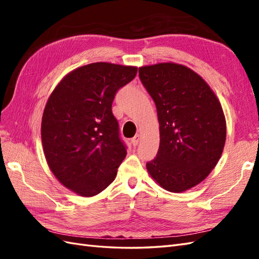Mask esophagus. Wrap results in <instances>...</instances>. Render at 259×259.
I'll list each match as a JSON object with an SVG mask.
<instances>
[{"label":"esophagus","mask_w":259,"mask_h":259,"mask_svg":"<svg viewBox=\"0 0 259 259\" xmlns=\"http://www.w3.org/2000/svg\"><path fill=\"white\" fill-rule=\"evenodd\" d=\"M139 142H140V135L139 134H137L134 138L132 139V144H133V146H134V147H136L139 144Z\"/></svg>","instance_id":"esophagus-1"}]
</instances>
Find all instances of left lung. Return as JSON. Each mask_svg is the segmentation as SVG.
<instances>
[{"mask_svg": "<svg viewBox=\"0 0 259 259\" xmlns=\"http://www.w3.org/2000/svg\"><path fill=\"white\" fill-rule=\"evenodd\" d=\"M139 79L152 97L160 147L147 170L163 189L184 192L203 182L221 159L226 119L209 85L175 62L140 67Z\"/></svg>", "mask_w": 259, "mask_h": 259, "instance_id": "8db88e82", "label": "left lung"}]
</instances>
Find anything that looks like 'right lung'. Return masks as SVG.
<instances>
[{"instance_id": "obj_1", "label": "right lung", "mask_w": 259, "mask_h": 259, "mask_svg": "<svg viewBox=\"0 0 259 259\" xmlns=\"http://www.w3.org/2000/svg\"><path fill=\"white\" fill-rule=\"evenodd\" d=\"M137 67L94 62L69 72L44 108L41 137L51 170L82 197L110 185L126 156L112 114L115 93L130 83Z\"/></svg>"}]
</instances>
